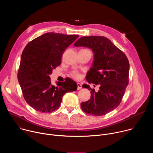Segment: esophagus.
<instances>
[{
	"label": "esophagus",
	"instance_id": "34e87169",
	"mask_svg": "<svg viewBox=\"0 0 153 153\" xmlns=\"http://www.w3.org/2000/svg\"><path fill=\"white\" fill-rule=\"evenodd\" d=\"M77 90H80V89L82 88V85H81L80 83H77Z\"/></svg>",
	"mask_w": 153,
	"mask_h": 153
}]
</instances>
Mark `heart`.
<instances>
[{
	"label": "heart",
	"mask_w": 153,
	"mask_h": 153,
	"mask_svg": "<svg viewBox=\"0 0 153 153\" xmlns=\"http://www.w3.org/2000/svg\"><path fill=\"white\" fill-rule=\"evenodd\" d=\"M71 76H72L74 78H75V79H80V74L79 73L76 72V71L72 72V73H71Z\"/></svg>",
	"instance_id": "1"
}]
</instances>
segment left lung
<instances>
[{"mask_svg": "<svg viewBox=\"0 0 153 153\" xmlns=\"http://www.w3.org/2000/svg\"><path fill=\"white\" fill-rule=\"evenodd\" d=\"M74 45L92 50L93 63L86 79L89 83L100 85L97 92L90 85H83V88L91 90V97L81 103L82 110L95 116L112 111L120 104L128 84L129 63L126 56L110 39L103 36L82 37Z\"/></svg>", "mask_w": 153, "mask_h": 153, "instance_id": "obj_1", "label": "left lung"}]
</instances>
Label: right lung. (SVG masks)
<instances>
[{"instance_id": "1", "label": "right lung", "mask_w": 153, "mask_h": 153, "mask_svg": "<svg viewBox=\"0 0 153 153\" xmlns=\"http://www.w3.org/2000/svg\"><path fill=\"white\" fill-rule=\"evenodd\" d=\"M77 35L47 33L34 39L21 56L18 81L27 103L41 113L53 112L59 108L63 96L77 90L70 78L51 84L50 75L60 65L62 54Z\"/></svg>"}]
</instances>
